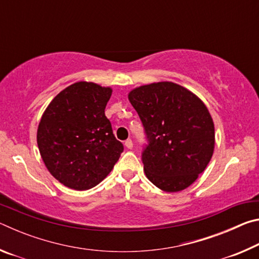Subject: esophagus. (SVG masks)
Instances as JSON below:
<instances>
[{
  "instance_id": "esophagus-1",
  "label": "esophagus",
  "mask_w": 259,
  "mask_h": 259,
  "mask_svg": "<svg viewBox=\"0 0 259 259\" xmlns=\"http://www.w3.org/2000/svg\"><path fill=\"white\" fill-rule=\"evenodd\" d=\"M124 145H125L126 148H129V150H131V148H133V146H134L133 140H131V139H126L125 142H124Z\"/></svg>"
}]
</instances>
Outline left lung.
<instances>
[{"mask_svg":"<svg viewBox=\"0 0 259 259\" xmlns=\"http://www.w3.org/2000/svg\"><path fill=\"white\" fill-rule=\"evenodd\" d=\"M129 100L145 133L142 161L146 177L162 191L185 190L212 156L214 126L205 105L172 82L136 88Z\"/></svg>","mask_w":259,"mask_h":259,"instance_id":"obj_1","label":"left lung"}]
</instances>
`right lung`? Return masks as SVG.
<instances>
[{
	"mask_svg": "<svg viewBox=\"0 0 259 259\" xmlns=\"http://www.w3.org/2000/svg\"><path fill=\"white\" fill-rule=\"evenodd\" d=\"M111 88L76 82L56 96L43 114L37 145L50 174L77 191L93 188L123 152L105 116Z\"/></svg>",
	"mask_w": 259,
	"mask_h": 259,
	"instance_id": "1",
	"label": "right lung"
}]
</instances>
